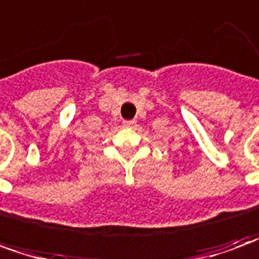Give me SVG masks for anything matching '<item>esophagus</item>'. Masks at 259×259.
Here are the masks:
<instances>
[{"label":"esophagus","instance_id":"34e87169","mask_svg":"<svg viewBox=\"0 0 259 259\" xmlns=\"http://www.w3.org/2000/svg\"><path fill=\"white\" fill-rule=\"evenodd\" d=\"M123 124L127 126V127H133L136 124V120H123Z\"/></svg>","mask_w":259,"mask_h":259}]
</instances>
